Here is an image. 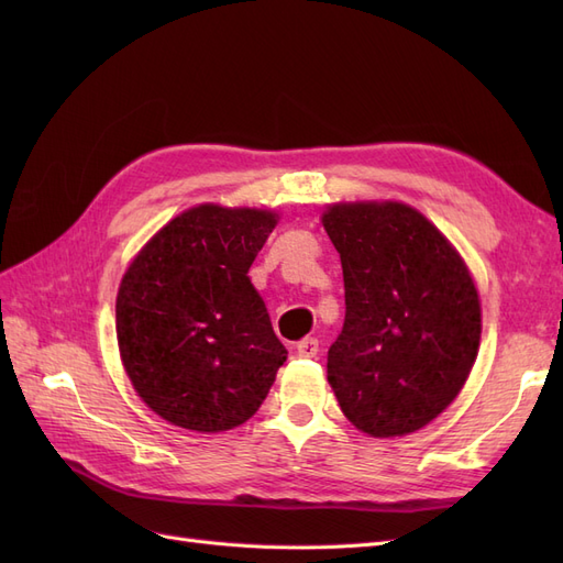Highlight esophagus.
<instances>
[{
  "mask_svg": "<svg viewBox=\"0 0 563 563\" xmlns=\"http://www.w3.org/2000/svg\"><path fill=\"white\" fill-rule=\"evenodd\" d=\"M296 352H298V356H305V360H312V356H317V352H319V340L317 338H302L300 343L296 345Z\"/></svg>",
  "mask_w": 563,
  "mask_h": 563,
  "instance_id": "obj_1",
  "label": "esophagus"
}]
</instances>
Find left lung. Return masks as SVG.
<instances>
[{"label":"left lung","mask_w":563,"mask_h":563,"mask_svg":"<svg viewBox=\"0 0 563 563\" xmlns=\"http://www.w3.org/2000/svg\"><path fill=\"white\" fill-rule=\"evenodd\" d=\"M321 225L345 282V323L327 364L340 411L368 437L411 434L446 411L476 362L482 302L472 272L404 201H335Z\"/></svg>","instance_id":"8db88e82"}]
</instances>
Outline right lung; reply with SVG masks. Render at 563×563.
Wrapping results in <instances>:
<instances>
[{"instance_id":"right-lung-1","label":"right lung","mask_w":563,"mask_h":563,"mask_svg":"<svg viewBox=\"0 0 563 563\" xmlns=\"http://www.w3.org/2000/svg\"><path fill=\"white\" fill-rule=\"evenodd\" d=\"M279 213L197 203L150 236L117 291V345L139 397L166 422H246L286 362L249 267Z\"/></svg>"}]
</instances>
